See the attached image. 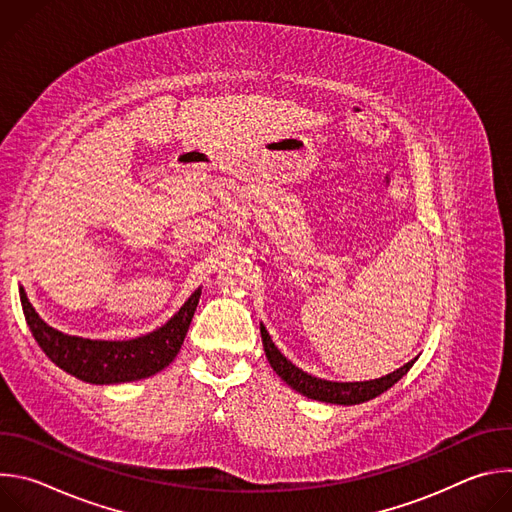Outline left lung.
Listing matches in <instances>:
<instances>
[{
  "mask_svg": "<svg viewBox=\"0 0 512 512\" xmlns=\"http://www.w3.org/2000/svg\"><path fill=\"white\" fill-rule=\"evenodd\" d=\"M261 338H263L265 356L271 364V369L281 377V381H285L291 389H296L298 393H302L308 399H316L322 403H334V405H358V403L379 397L381 393L391 389L399 379H403V375H407V371L417 360V358L409 360L407 364H403L401 369H397L381 379L360 381V383H336V381L312 377V375L304 373L302 369H298L296 364H291V360H287L277 350V346L273 344V340L263 324H261Z\"/></svg>",
  "mask_w": 512,
  "mask_h": 512,
  "instance_id": "1",
  "label": "left lung"
}]
</instances>
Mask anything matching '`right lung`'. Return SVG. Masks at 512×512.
<instances>
[{"label": "right lung", "instance_id": "1", "mask_svg": "<svg viewBox=\"0 0 512 512\" xmlns=\"http://www.w3.org/2000/svg\"><path fill=\"white\" fill-rule=\"evenodd\" d=\"M20 300L32 336L56 367L85 383L115 385L148 379L176 358L196 312L200 287L164 326L131 340H91L64 334L36 314L24 287H20Z\"/></svg>", "mask_w": 512, "mask_h": 512}]
</instances>
